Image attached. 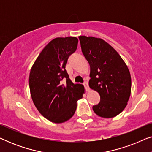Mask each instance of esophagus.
Masks as SVG:
<instances>
[{"mask_svg":"<svg viewBox=\"0 0 152 152\" xmlns=\"http://www.w3.org/2000/svg\"><path fill=\"white\" fill-rule=\"evenodd\" d=\"M83 85H84V86L85 87V89H86V91H90V88H89V86H88V82H84V83H83Z\"/></svg>","mask_w":152,"mask_h":152,"instance_id":"obj_1","label":"esophagus"}]
</instances>
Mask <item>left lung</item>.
Listing matches in <instances>:
<instances>
[{
	"mask_svg": "<svg viewBox=\"0 0 152 152\" xmlns=\"http://www.w3.org/2000/svg\"><path fill=\"white\" fill-rule=\"evenodd\" d=\"M81 48L91 67L89 86L100 96L93 107L97 115L111 118L118 115L127 104L132 79L126 64L117 51L102 39L79 37Z\"/></svg>",
	"mask_w": 152,
	"mask_h": 152,
	"instance_id": "1",
	"label": "left lung"
}]
</instances>
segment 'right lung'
Returning <instances> with one entry per match:
<instances>
[{
	"label": "right lung",
	"mask_w": 152,
	"mask_h": 152,
	"mask_svg": "<svg viewBox=\"0 0 152 152\" xmlns=\"http://www.w3.org/2000/svg\"><path fill=\"white\" fill-rule=\"evenodd\" d=\"M76 37H58L39 54L30 70L29 86L35 107L43 117L61 123L72 117L84 88L74 84L66 70L68 57L77 48Z\"/></svg>",
	"instance_id": "add662e5"
}]
</instances>
